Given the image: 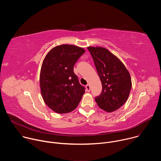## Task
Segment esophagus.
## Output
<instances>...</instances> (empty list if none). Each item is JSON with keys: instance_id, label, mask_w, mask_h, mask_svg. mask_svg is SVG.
<instances>
[{"instance_id": "34e87169", "label": "esophagus", "mask_w": 161, "mask_h": 161, "mask_svg": "<svg viewBox=\"0 0 161 161\" xmlns=\"http://www.w3.org/2000/svg\"><path fill=\"white\" fill-rule=\"evenodd\" d=\"M85 87H86V90L87 92H90V85H88V84L86 85Z\"/></svg>"}]
</instances>
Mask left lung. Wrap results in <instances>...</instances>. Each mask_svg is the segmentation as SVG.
Listing matches in <instances>:
<instances>
[{
	"label": "left lung",
	"mask_w": 161,
	"mask_h": 161,
	"mask_svg": "<svg viewBox=\"0 0 161 161\" xmlns=\"http://www.w3.org/2000/svg\"><path fill=\"white\" fill-rule=\"evenodd\" d=\"M102 83V92L95 98L102 109L112 112L119 109L128 99L132 87L129 73L123 63L102 47H88Z\"/></svg>",
	"instance_id": "8db88e82"
}]
</instances>
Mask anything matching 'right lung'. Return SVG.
Returning a JSON list of instances; mask_svg holds the SVG:
<instances>
[{
  "label": "right lung",
  "mask_w": 161,
  "mask_h": 161,
  "mask_svg": "<svg viewBox=\"0 0 161 161\" xmlns=\"http://www.w3.org/2000/svg\"><path fill=\"white\" fill-rule=\"evenodd\" d=\"M85 52L74 45L62 44L46 56L40 73L41 92L45 103L58 113H69L80 102L85 88L74 73V65Z\"/></svg>",
  "instance_id": "obj_1"
}]
</instances>
